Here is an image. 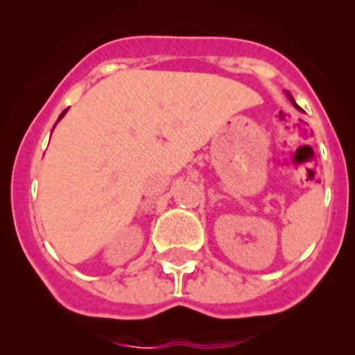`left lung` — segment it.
Segmentation results:
<instances>
[{
  "label": "left lung",
  "instance_id": "obj_1",
  "mask_svg": "<svg viewBox=\"0 0 355 355\" xmlns=\"http://www.w3.org/2000/svg\"><path fill=\"white\" fill-rule=\"evenodd\" d=\"M290 101H292V103H293V99H292V98H290ZM293 105H295V103H293Z\"/></svg>",
  "mask_w": 355,
  "mask_h": 355
}]
</instances>
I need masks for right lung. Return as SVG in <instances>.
<instances>
[{
	"label": "right lung",
	"mask_w": 355,
	"mask_h": 355,
	"mask_svg": "<svg viewBox=\"0 0 355 355\" xmlns=\"http://www.w3.org/2000/svg\"><path fill=\"white\" fill-rule=\"evenodd\" d=\"M65 113H67V110H65V111H63V113H62V114H60V118H58V120H62V118H63V116H65Z\"/></svg>",
	"instance_id": "obj_1"
}]
</instances>
